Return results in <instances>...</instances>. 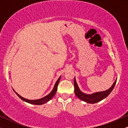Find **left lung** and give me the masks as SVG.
<instances>
[{
	"label": "left lung",
	"instance_id": "8db88e82",
	"mask_svg": "<svg viewBox=\"0 0 128 128\" xmlns=\"http://www.w3.org/2000/svg\"><path fill=\"white\" fill-rule=\"evenodd\" d=\"M117 79L115 80L114 84L111 88L106 91H104L102 92H95V93L92 94H86L83 93L81 92L79 90L78 86L77 83H76L75 78L74 79V93H75L76 96L79 98V99L85 101V102L89 103V104H95L99 101L102 100L105 98H106L108 95L110 94V92L112 91L114 89V86L116 84Z\"/></svg>",
	"mask_w": 128,
	"mask_h": 128
}]
</instances>
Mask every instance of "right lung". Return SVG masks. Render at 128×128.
Segmentation results:
<instances>
[{
	"instance_id": "1",
	"label": "right lung",
	"mask_w": 128,
	"mask_h": 128,
	"mask_svg": "<svg viewBox=\"0 0 128 128\" xmlns=\"http://www.w3.org/2000/svg\"><path fill=\"white\" fill-rule=\"evenodd\" d=\"M60 78H61V77L59 78V79L57 80L56 82L55 83V86H54V89L52 90V91L50 93H49V94L47 95L46 96L44 97V98H42V99H37V100H28V99H26L25 98H23V97L20 96V95L18 94H17V92H16L15 91H14V92H16V94L18 96L19 98H20V99L23 100L25 101V102H28V103H29V104H34V105H42V104H45V103L48 102V101L50 100L51 99H52L53 97L54 96V95L55 94L56 92L57 91V88H58V83H59L60 82Z\"/></svg>"
}]
</instances>
